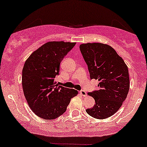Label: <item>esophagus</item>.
I'll return each mask as SVG.
<instances>
[{"mask_svg":"<svg viewBox=\"0 0 147 147\" xmlns=\"http://www.w3.org/2000/svg\"><path fill=\"white\" fill-rule=\"evenodd\" d=\"M80 94L83 96H86V95H87V93H86V92L84 91V90H81V91L80 92Z\"/></svg>","mask_w":147,"mask_h":147,"instance_id":"34e87169","label":"esophagus"}]
</instances>
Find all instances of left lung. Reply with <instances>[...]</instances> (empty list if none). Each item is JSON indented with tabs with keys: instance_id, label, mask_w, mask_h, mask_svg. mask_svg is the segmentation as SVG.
I'll return each mask as SVG.
<instances>
[{
	"instance_id": "1",
	"label": "left lung",
	"mask_w": 147,
	"mask_h": 147,
	"mask_svg": "<svg viewBox=\"0 0 147 147\" xmlns=\"http://www.w3.org/2000/svg\"><path fill=\"white\" fill-rule=\"evenodd\" d=\"M91 79L98 80V89L88 92L95 104L86 110L97 119H105L121 107L129 91L128 67L124 60L110 45L100 43L80 45Z\"/></svg>"
}]
</instances>
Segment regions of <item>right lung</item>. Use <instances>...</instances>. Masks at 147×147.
<instances>
[{"label": "right lung", "instance_id": "right-lung-1", "mask_svg": "<svg viewBox=\"0 0 147 147\" xmlns=\"http://www.w3.org/2000/svg\"><path fill=\"white\" fill-rule=\"evenodd\" d=\"M75 45L70 42H47L34 51L24 64V95L32 111L40 118L53 120L59 117L78 94L77 90L58 86L55 81L60 63Z\"/></svg>", "mask_w": 147, "mask_h": 147}]
</instances>
